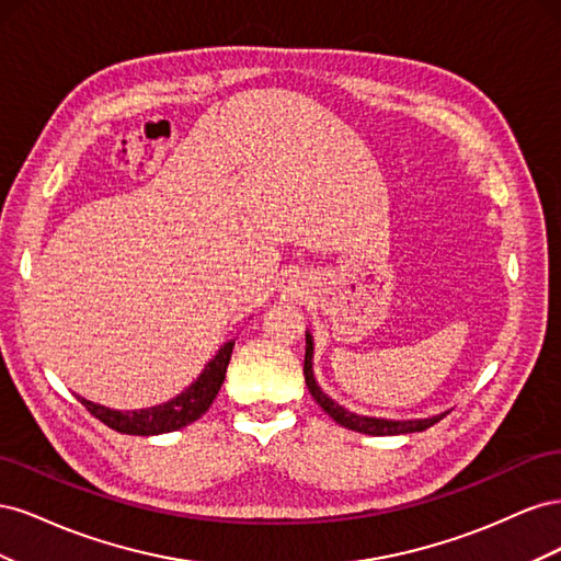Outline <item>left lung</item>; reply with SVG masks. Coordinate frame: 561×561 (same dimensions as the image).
I'll list each match as a JSON object with an SVG mask.
<instances>
[{
	"label": "left lung",
	"instance_id": "8db88e82",
	"mask_svg": "<svg viewBox=\"0 0 561 561\" xmlns=\"http://www.w3.org/2000/svg\"><path fill=\"white\" fill-rule=\"evenodd\" d=\"M311 358H313V342L311 334H307V355H304V379H307L309 393L313 396V400L322 407V412H328L339 426H344L348 431L355 433H365V435H402V433H419L426 431L439 419H445V414L439 416H431V419H419V421H388V419H371V416H358L344 407H339L334 400H330L322 390L318 388L316 379H313V369H311Z\"/></svg>",
	"mask_w": 561,
	"mask_h": 561
}]
</instances>
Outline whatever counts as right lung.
I'll use <instances>...</instances> for the list:
<instances>
[{
  "label": "right lung",
  "instance_id": "1",
  "mask_svg": "<svg viewBox=\"0 0 561 561\" xmlns=\"http://www.w3.org/2000/svg\"><path fill=\"white\" fill-rule=\"evenodd\" d=\"M231 351H233V342H227L222 348H219L215 358L206 365V369H203V375L186 388L184 393L159 407H149V410H140V412H114L103 404H93L83 398H79V402L87 407L98 421H103L105 426H110L116 433L159 435V433H171V431L184 428L208 412V407L213 404L219 386L225 381L227 365L231 360Z\"/></svg>",
  "mask_w": 561,
  "mask_h": 561
}]
</instances>
